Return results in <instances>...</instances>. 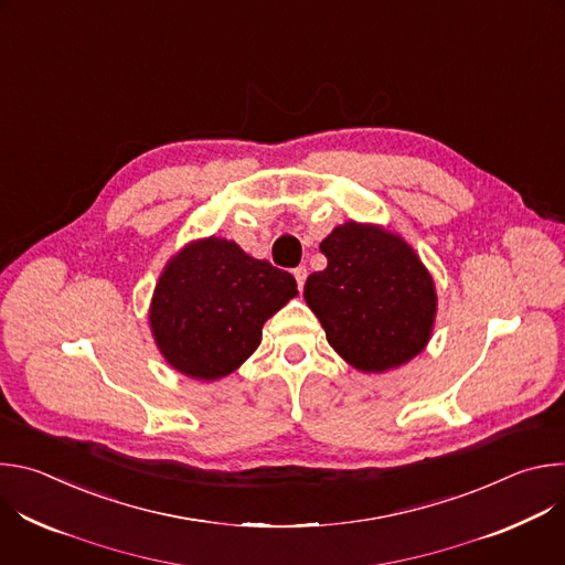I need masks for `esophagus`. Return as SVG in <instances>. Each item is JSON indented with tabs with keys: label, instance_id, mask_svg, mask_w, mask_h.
<instances>
[{
	"label": "esophagus",
	"instance_id": "obj_1",
	"mask_svg": "<svg viewBox=\"0 0 565 565\" xmlns=\"http://www.w3.org/2000/svg\"><path fill=\"white\" fill-rule=\"evenodd\" d=\"M292 275H295V279H297L299 290H301V288H303V284H306V277H308L306 268H303V266H299V268H295V270H292Z\"/></svg>",
	"mask_w": 565,
	"mask_h": 565
}]
</instances>
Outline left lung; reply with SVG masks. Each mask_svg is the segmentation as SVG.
Instances as JSON below:
<instances>
[{"mask_svg":"<svg viewBox=\"0 0 565 565\" xmlns=\"http://www.w3.org/2000/svg\"><path fill=\"white\" fill-rule=\"evenodd\" d=\"M319 250L329 264L306 279L303 299L347 364L386 373L427 349L438 295L405 238L377 223L347 221Z\"/></svg>","mask_w":565,"mask_h":565,"instance_id":"obj_1","label":"left lung"}]
</instances>
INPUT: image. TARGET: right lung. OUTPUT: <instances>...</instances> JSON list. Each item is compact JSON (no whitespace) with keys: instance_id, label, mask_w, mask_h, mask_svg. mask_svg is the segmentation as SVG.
Here are the masks:
<instances>
[{"instance_id":"obj_1","label":"right lung","mask_w":565,"mask_h":565,"mask_svg":"<svg viewBox=\"0 0 565 565\" xmlns=\"http://www.w3.org/2000/svg\"><path fill=\"white\" fill-rule=\"evenodd\" d=\"M297 295L290 273L250 257L234 241L194 238L156 281L151 338L172 369L212 382L257 351L266 321Z\"/></svg>"}]
</instances>
